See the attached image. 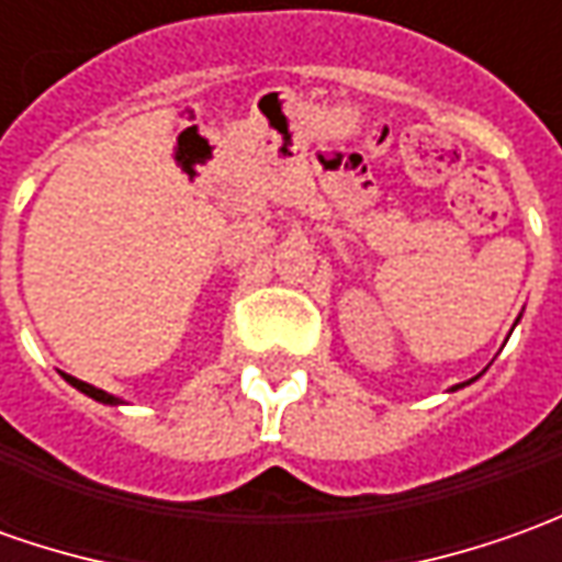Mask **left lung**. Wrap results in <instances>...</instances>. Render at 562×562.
Returning a JSON list of instances; mask_svg holds the SVG:
<instances>
[{"instance_id": "left-lung-1", "label": "left lung", "mask_w": 562, "mask_h": 562, "mask_svg": "<svg viewBox=\"0 0 562 562\" xmlns=\"http://www.w3.org/2000/svg\"><path fill=\"white\" fill-rule=\"evenodd\" d=\"M458 387H461V384H458Z\"/></svg>"}]
</instances>
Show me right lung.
I'll return each instance as SVG.
<instances>
[{
  "mask_svg": "<svg viewBox=\"0 0 562 562\" xmlns=\"http://www.w3.org/2000/svg\"><path fill=\"white\" fill-rule=\"evenodd\" d=\"M64 378L70 381L76 391L89 393L91 400H98V403H106V406H120V403H122L120 396H113V393L101 391V387H94V384H86V381H79V378H72V375H64Z\"/></svg>",
  "mask_w": 562,
  "mask_h": 562,
  "instance_id": "obj_1",
  "label": "right lung"
}]
</instances>
